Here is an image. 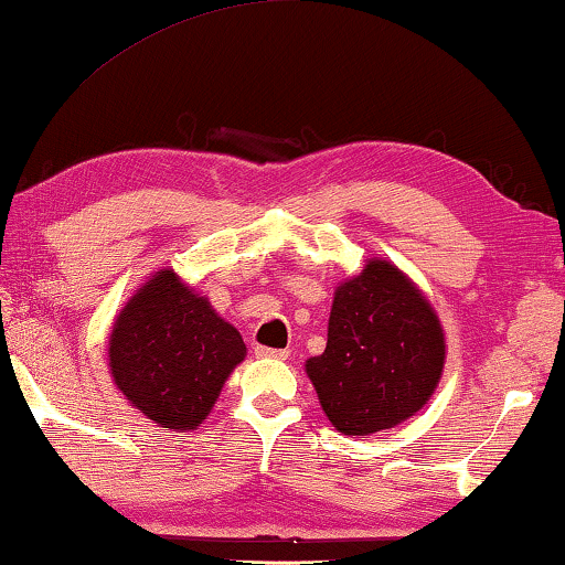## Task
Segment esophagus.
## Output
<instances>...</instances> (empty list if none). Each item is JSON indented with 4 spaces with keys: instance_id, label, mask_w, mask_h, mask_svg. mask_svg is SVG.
Here are the masks:
<instances>
[{
    "instance_id": "obj_1",
    "label": "esophagus",
    "mask_w": 565,
    "mask_h": 565,
    "mask_svg": "<svg viewBox=\"0 0 565 565\" xmlns=\"http://www.w3.org/2000/svg\"><path fill=\"white\" fill-rule=\"evenodd\" d=\"M255 355H257V358H265V360H288V350L257 345V348H255Z\"/></svg>"
}]
</instances>
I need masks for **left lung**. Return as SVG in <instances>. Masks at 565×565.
Instances as JSON below:
<instances>
[{
  "label": "left lung",
  "instance_id": "left-lung-1",
  "mask_svg": "<svg viewBox=\"0 0 565 565\" xmlns=\"http://www.w3.org/2000/svg\"><path fill=\"white\" fill-rule=\"evenodd\" d=\"M446 340L420 290L395 265L370 260L335 290L326 353L305 363L328 420L370 436L418 413L440 381Z\"/></svg>",
  "mask_w": 565,
  "mask_h": 565
}]
</instances>
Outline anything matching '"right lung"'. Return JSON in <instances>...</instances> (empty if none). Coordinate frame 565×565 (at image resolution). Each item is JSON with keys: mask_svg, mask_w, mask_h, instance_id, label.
Instances as JSON below:
<instances>
[{"mask_svg": "<svg viewBox=\"0 0 565 565\" xmlns=\"http://www.w3.org/2000/svg\"><path fill=\"white\" fill-rule=\"evenodd\" d=\"M243 358L239 332L172 270L152 275L137 290L109 338L117 387L147 418L170 430L198 428Z\"/></svg>", "mask_w": 565, "mask_h": 565, "instance_id": "1", "label": "right lung"}]
</instances>
